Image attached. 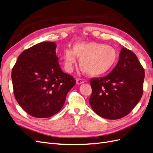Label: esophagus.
<instances>
[{
    "label": "esophagus",
    "mask_w": 153,
    "mask_h": 153,
    "mask_svg": "<svg viewBox=\"0 0 153 153\" xmlns=\"http://www.w3.org/2000/svg\"><path fill=\"white\" fill-rule=\"evenodd\" d=\"M76 84L78 85H80V84H84V80L83 79H81V78H76Z\"/></svg>",
    "instance_id": "obj_1"
}]
</instances>
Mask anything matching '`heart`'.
Returning <instances> with one entry per match:
<instances>
[{
    "mask_svg": "<svg viewBox=\"0 0 153 153\" xmlns=\"http://www.w3.org/2000/svg\"><path fill=\"white\" fill-rule=\"evenodd\" d=\"M76 57L80 59L81 70L90 76H100L110 71L117 59L115 49L109 45L94 42H77L72 50L64 52L63 62L66 71L72 72L76 64Z\"/></svg>",
    "mask_w": 153,
    "mask_h": 153,
    "instance_id": "1",
    "label": "heart"
}]
</instances>
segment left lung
I'll return each mask as SVG.
<instances>
[{
	"label": "left lung",
	"instance_id": "1",
	"mask_svg": "<svg viewBox=\"0 0 153 153\" xmlns=\"http://www.w3.org/2000/svg\"><path fill=\"white\" fill-rule=\"evenodd\" d=\"M144 76V69L136 55L123 48L113 70L106 76L91 80V108L106 119L126 116L142 98Z\"/></svg>",
	"mask_w": 153,
	"mask_h": 153
}]
</instances>
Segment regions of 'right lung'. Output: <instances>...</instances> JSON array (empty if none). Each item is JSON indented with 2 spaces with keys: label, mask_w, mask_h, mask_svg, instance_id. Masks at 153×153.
<instances>
[{
  "label": "right lung",
  "mask_w": 153,
  "mask_h": 153,
  "mask_svg": "<svg viewBox=\"0 0 153 153\" xmlns=\"http://www.w3.org/2000/svg\"><path fill=\"white\" fill-rule=\"evenodd\" d=\"M56 47L49 41L32 46L19 55L13 68L15 99L32 117L47 118L58 113L76 84L60 68Z\"/></svg>",
  "instance_id": "1"
}]
</instances>
